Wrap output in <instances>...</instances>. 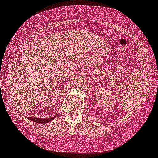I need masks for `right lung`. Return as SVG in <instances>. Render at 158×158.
<instances>
[{"instance_id": "right-lung-1", "label": "right lung", "mask_w": 158, "mask_h": 158, "mask_svg": "<svg viewBox=\"0 0 158 158\" xmlns=\"http://www.w3.org/2000/svg\"><path fill=\"white\" fill-rule=\"evenodd\" d=\"M58 115V114H57ZM56 116H54L53 117H51V118H36V117H27V118L30 121H32L34 122H36V123H48L50 122V121H52L54 118H55Z\"/></svg>"}]
</instances>
